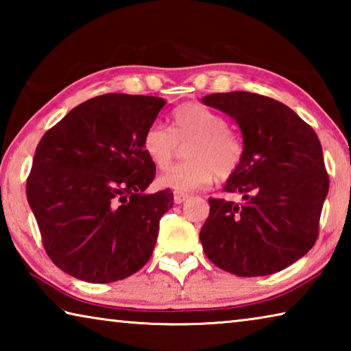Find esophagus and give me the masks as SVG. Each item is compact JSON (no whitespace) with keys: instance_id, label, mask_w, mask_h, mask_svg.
I'll use <instances>...</instances> for the list:
<instances>
[{"instance_id":"obj_1","label":"esophagus","mask_w":351,"mask_h":351,"mask_svg":"<svg viewBox=\"0 0 351 351\" xmlns=\"http://www.w3.org/2000/svg\"><path fill=\"white\" fill-rule=\"evenodd\" d=\"M187 198H189V195H187V193L175 192V195H173V201H175V204H181V203H184V201H186Z\"/></svg>"}]
</instances>
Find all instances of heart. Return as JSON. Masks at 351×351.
<instances>
[{"instance_id":"heart-1","label":"heart","mask_w":351,"mask_h":351,"mask_svg":"<svg viewBox=\"0 0 351 351\" xmlns=\"http://www.w3.org/2000/svg\"><path fill=\"white\" fill-rule=\"evenodd\" d=\"M192 141L186 148L189 161L176 164L158 176V186L186 193L203 189L215 175L226 180L234 175L243 159V142L228 128L219 112L201 104H184L173 112V130L154 122L144 134V152L158 169L173 159L178 142Z\"/></svg>"}]
</instances>
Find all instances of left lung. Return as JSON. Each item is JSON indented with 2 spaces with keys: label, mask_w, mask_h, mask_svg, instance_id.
<instances>
[{
  "label": "left lung",
  "mask_w": 351,
  "mask_h": 351,
  "mask_svg": "<svg viewBox=\"0 0 351 351\" xmlns=\"http://www.w3.org/2000/svg\"><path fill=\"white\" fill-rule=\"evenodd\" d=\"M201 102L232 117L243 136L241 164L223 187L241 193L243 203L209 198L199 232L207 258L240 277L288 268L316 243L328 193L317 134L287 105L260 94L215 93Z\"/></svg>",
  "instance_id": "1"
}]
</instances>
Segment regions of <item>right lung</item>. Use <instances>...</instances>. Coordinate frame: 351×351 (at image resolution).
<instances>
[{
    "instance_id": "1",
    "label": "right lung",
    "mask_w": 351,
    "mask_h": 351,
    "mask_svg": "<svg viewBox=\"0 0 351 351\" xmlns=\"http://www.w3.org/2000/svg\"><path fill=\"white\" fill-rule=\"evenodd\" d=\"M161 97L104 94L71 110L35 150L26 193L49 258L79 280L110 283L144 266L170 189L145 193L156 167L144 134Z\"/></svg>"
}]
</instances>
